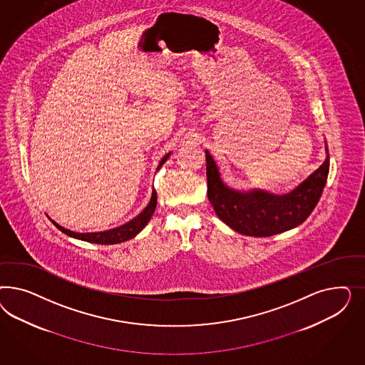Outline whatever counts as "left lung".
I'll return each instance as SVG.
<instances>
[{
	"label": "left lung",
	"mask_w": 365,
	"mask_h": 365,
	"mask_svg": "<svg viewBox=\"0 0 365 365\" xmlns=\"http://www.w3.org/2000/svg\"><path fill=\"white\" fill-rule=\"evenodd\" d=\"M207 198L217 215L232 230L250 237H270L301 225L320 199L329 173V159L321 165L299 187L285 195L262 190L240 192L227 187L218 167L206 151Z\"/></svg>",
	"instance_id": "left-lung-1"
}]
</instances>
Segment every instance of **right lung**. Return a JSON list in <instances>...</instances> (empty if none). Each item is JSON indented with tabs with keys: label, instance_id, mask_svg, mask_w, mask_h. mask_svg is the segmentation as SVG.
Instances as JSON below:
<instances>
[{
	"label": "right lung",
	"instance_id": "1",
	"mask_svg": "<svg viewBox=\"0 0 365 365\" xmlns=\"http://www.w3.org/2000/svg\"><path fill=\"white\" fill-rule=\"evenodd\" d=\"M168 156H170V153L160 160V163H159V166H158L156 170H159L160 167L163 166V163L166 162ZM155 207H156V191L154 190V191H153V197H151V200H150L148 206H147L136 218H133V221L127 222V223L123 225V226H119V227H116V229H110V230H107V232H71V230H68L66 227L60 226L58 223H56L53 220H51V218H49V220L55 223V226L58 230L66 232V235H69V237H73V238H78V240H81V241H87V242L91 243L113 245V243L124 242V241H128V240L133 238V237H135L138 232H140L144 226L148 223L150 218H151L153 214H154Z\"/></svg>",
	"mask_w": 365,
	"mask_h": 365
}]
</instances>
